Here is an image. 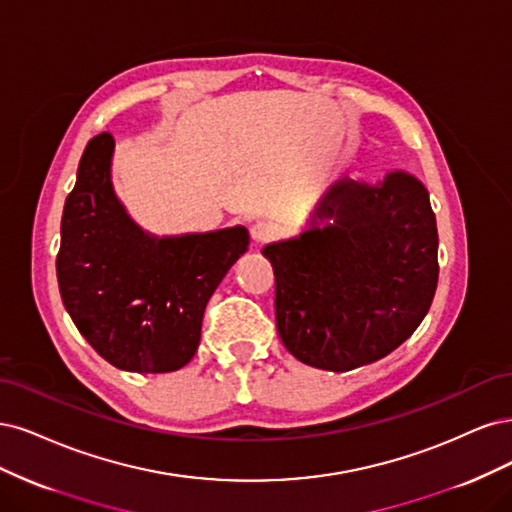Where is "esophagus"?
I'll use <instances>...</instances> for the list:
<instances>
[{"label":"esophagus","instance_id":"34e87169","mask_svg":"<svg viewBox=\"0 0 512 512\" xmlns=\"http://www.w3.org/2000/svg\"><path fill=\"white\" fill-rule=\"evenodd\" d=\"M276 236V227L268 221H257L253 227H251V238L255 244H266L270 242L272 238Z\"/></svg>","mask_w":512,"mask_h":512}]
</instances>
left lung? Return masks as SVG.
I'll list each match as a JSON object with an SVG mask.
<instances>
[{"label": "left lung", "instance_id": "1", "mask_svg": "<svg viewBox=\"0 0 512 512\" xmlns=\"http://www.w3.org/2000/svg\"><path fill=\"white\" fill-rule=\"evenodd\" d=\"M276 276V329L302 364L349 372L412 336L438 285V229L419 178H342L300 236L263 246Z\"/></svg>", "mask_w": 512, "mask_h": 512}]
</instances>
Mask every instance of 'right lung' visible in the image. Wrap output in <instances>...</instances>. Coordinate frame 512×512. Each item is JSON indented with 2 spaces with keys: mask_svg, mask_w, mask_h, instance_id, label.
<instances>
[{
  "mask_svg": "<svg viewBox=\"0 0 512 512\" xmlns=\"http://www.w3.org/2000/svg\"><path fill=\"white\" fill-rule=\"evenodd\" d=\"M114 138L89 140L61 217L57 280L78 332L108 364L161 374L187 366L208 300L249 251V229L155 236L112 185Z\"/></svg>",
  "mask_w": 512,
  "mask_h": 512,
  "instance_id": "1",
  "label": "right lung"
}]
</instances>
